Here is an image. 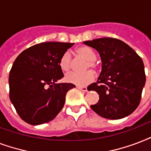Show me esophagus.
Wrapping results in <instances>:
<instances>
[{"mask_svg":"<svg viewBox=\"0 0 151 151\" xmlns=\"http://www.w3.org/2000/svg\"><path fill=\"white\" fill-rule=\"evenodd\" d=\"M77 88L80 90V91H87V88H86V86H77Z\"/></svg>","mask_w":151,"mask_h":151,"instance_id":"34e87169","label":"esophagus"}]
</instances>
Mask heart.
<instances>
[{"instance_id": "b5f03b06", "label": "heart", "mask_w": 151, "mask_h": 151, "mask_svg": "<svg viewBox=\"0 0 151 151\" xmlns=\"http://www.w3.org/2000/svg\"><path fill=\"white\" fill-rule=\"evenodd\" d=\"M76 52L79 57L86 60L84 65L83 69H91L94 72H97L99 69V64L96 60V53L94 50L88 46H79L76 50ZM72 56L69 52H65L60 59V67L63 72H68L72 68ZM94 76L91 71H86L83 73H76L71 72L65 76V79L68 83L74 84L76 86H85L89 83L93 81Z\"/></svg>"}]
</instances>
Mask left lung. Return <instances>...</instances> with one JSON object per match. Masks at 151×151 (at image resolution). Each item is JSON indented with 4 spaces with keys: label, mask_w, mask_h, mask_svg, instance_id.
Returning a JSON list of instances; mask_svg holds the SVG:
<instances>
[{
    "label": "left lung",
    "mask_w": 151,
    "mask_h": 151,
    "mask_svg": "<svg viewBox=\"0 0 151 151\" xmlns=\"http://www.w3.org/2000/svg\"><path fill=\"white\" fill-rule=\"evenodd\" d=\"M100 54L101 72L97 83L88 91H95L99 100L91 105L93 110L104 118L118 120L128 116L139 105L146 83L141 57L128 45L113 38L85 41Z\"/></svg>",
    "instance_id": "obj_1"
}]
</instances>
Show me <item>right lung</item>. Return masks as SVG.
Returning <instances> with one entry per match:
<instances>
[{
  "mask_svg": "<svg viewBox=\"0 0 151 151\" xmlns=\"http://www.w3.org/2000/svg\"><path fill=\"white\" fill-rule=\"evenodd\" d=\"M74 43L47 42L21 52L9 73V98L21 119L31 125L47 123L65 105L72 83H56L64 77L60 59Z\"/></svg>",
  "mask_w": 151,
  "mask_h": 151,
  "instance_id": "obj_1",
  "label": "right lung"
}]
</instances>
